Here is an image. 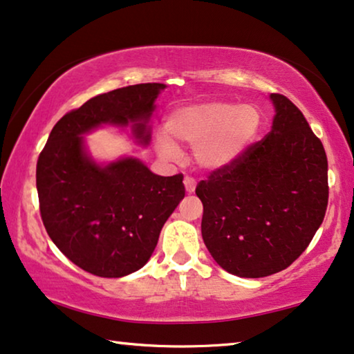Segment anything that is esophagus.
<instances>
[{
	"instance_id": "esophagus-1",
	"label": "esophagus",
	"mask_w": 354,
	"mask_h": 354,
	"mask_svg": "<svg viewBox=\"0 0 354 354\" xmlns=\"http://www.w3.org/2000/svg\"><path fill=\"white\" fill-rule=\"evenodd\" d=\"M183 183H185V188H187L188 193H193L194 188H196V180H194V178L189 177V176L183 178Z\"/></svg>"
}]
</instances>
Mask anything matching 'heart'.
Wrapping results in <instances>:
<instances>
[{"label": "heart", "mask_w": 354, "mask_h": 354, "mask_svg": "<svg viewBox=\"0 0 354 354\" xmlns=\"http://www.w3.org/2000/svg\"><path fill=\"white\" fill-rule=\"evenodd\" d=\"M262 111L255 105L204 102L180 106L169 113L166 136L158 137V153L166 160L178 158L177 147H192L196 165L220 171L236 162L262 131Z\"/></svg>", "instance_id": "b5f03b06"}]
</instances>
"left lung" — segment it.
Listing matches in <instances>:
<instances>
[{"label":"left lung","mask_w":354,"mask_h":354,"mask_svg":"<svg viewBox=\"0 0 354 354\" xmlns=\"http://www.w3.org/2000/svg\"><path fill=\"white\" fill-rule=\"evenodd\" d=\"M270 97L276 115L268 134L196 187L204 244L241 278H263L295 262L321 227L329 199L322 142L288 97Z\"/></svg>","instance_id":"1"}]
</instances>
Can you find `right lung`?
I'll return each mask as SVG.
<instances>
[{"label": "right lung", "mask_w": 354, "mask_h": 354, "mask_svg": "<svg viewBox=\"0 0 354 354\" xmlns=\"http://www.w3.org/2000/svg\"><path fill=\"white\" fill-rule=\"evenodd\" d=\"M165 84L147 83L92 97L50 131L39 153L37 188L49 238L76 266L100 278H121L151 257L162 225L185 196L183 176L161 177L136 158L106 166L84 151L83 134L100 124L134 122L142 143Z\"/></svg>", "instance_id": "right-lung-1"}]
</instances>
